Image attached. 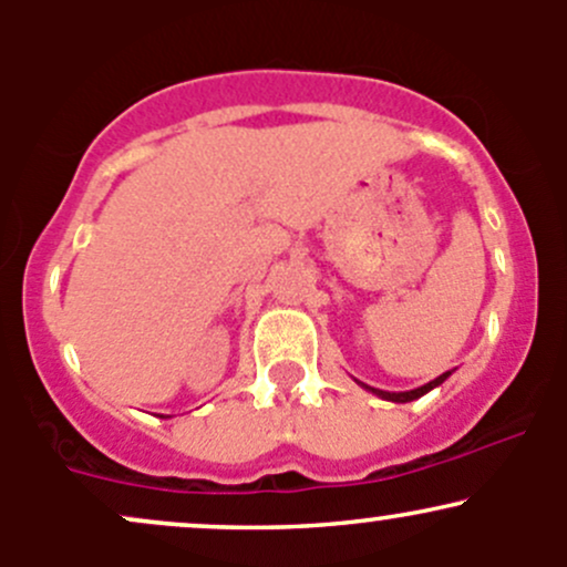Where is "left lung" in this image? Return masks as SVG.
<instances>
[{
	"label": "left lung",
	"mask_w": 567,
	"mask_h": 567,
	"mask_svg": "<svg viewBox=\"0 0 567 567\" xmlns=\"http://www.w3.org/2000/svg\"><path fill=\"white\" fill-rule=\"evenodd\" d=\"M451 373H453V370H447V373L437 375V379L424 383V386L410 389V392H383V389H373V386H368V383H362V381H357V383H360L362 389H368V392H373L375 396H381V400H389V402H413V400H419V396H424V394L432 392V389H437L442 381H447V375H451Z\"/></svg>",
	"instance_id": "obj_1"
}]
</instances>
